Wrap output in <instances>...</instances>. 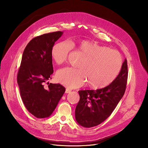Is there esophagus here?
Listing matches in <instances>:
<instances>
[{
    "label": "esophagus",
    "mask_w": 148,
    "mask_h": 148,
    "mask_svg": "<svg viewBox=\"0 0 148 148\" xmlns=\"http://www.w3.org/2000/svg\"><path fill=\"white\" fill-rule=\"evenodd\" d=\"M70 92H71V90L68 89V88L66 89V90H65V93H66V94H68V93H69Z\"/></svg>",
    "instance_id": "34e87169"
}]
</instances>
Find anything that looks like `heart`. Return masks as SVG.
I'll list each match as a JSON object with an SVG mask.
<instances>
[{"instance_id":"heart-1","label":"heart","mask_w":148,"mask_h":148,"mask_svg":"<svg viewBox=\"0 0 148 148\" xmlns=\"http://www.w3.org/2000/svg\"><path fill=\"white\" fill-rule=\"evenodd\" d=\"M71 44L68 41L59 42L51 49V55L58 65L65 63L73 47L84 56L79 67H66L56 74L57 81L64 86L77 88L88 81L90 88L101 89L110 84L118 77L123 65L121 54L107 47L88 40H77Z\"/></svg>"}]
</instances>
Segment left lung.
Listing matches in <instances>:
<instances>
[{"label": "left lung", "instance_id": "1", "mask_svg": "<svg viewBox=\"0 0 148 148\" xmlns=\"http://www.w3.org/2000/svg\"><path fill=\"white\" fill-rule=\"evenodd\" d=\"M125 59L121 72L108 86L97 90H79L80 100L75 110V118L80 125L90 128L108 118L125 93L128 78Z\"/></svg>", "mask_w": 148, "mask_h": 148}]
</instances>
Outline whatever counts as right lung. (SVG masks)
I'll use <instances>...</instances> for the list:
<instances>
[{"label":"right lung","instance_id":"1","mask_svg":"<svg viewBox=\"0 0 148 148\" xmlns=\"http://www.w3.org/2000/svg\"><path fill=\"white\" fill-rule=\"evenodd\" d=\"M63 32L45 34L33 38L23 51L17 74L20 95L27 110L37 118H48L55 109L65 88L44 83L53 73L51 51Z\"/></svg>","mask_w":148,"mask_h":148}]
</instances>
